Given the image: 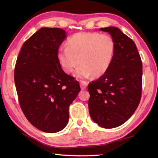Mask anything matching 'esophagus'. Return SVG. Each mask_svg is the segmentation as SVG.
Wrapping results in <instances>:
<instances>
[{"instance_id":"esophagus-1","label":"esophagus","mask_w":158,"mask_h":158,"mask_svg":"<svg viewBox=\"0 0 158 158\" xmlns=\"http://www.w3.org/2000/svg\"><path fill=\"white\" fill-rule=\"evenodd\" d=\"M88 85V83L86 81H80V86H81V89L82 90L84 89H85V88H86V86Z\"/></svg>"}]
</instances>
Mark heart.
<instances>
[{"mask_svg": "<svg viewBox=\"0 0 158 158\" xmlns=\"http://www.w3.org/2000/svg\"><path fill=\"white\" fill-rule=\"evenodd\" d=\"M116 43L109 34L79 32L67 40V47L58 51V59L67 73L77 69L76 76L85 78L92 75L100 77L105 74L113 60Z\"/></svg>", "mask_w": 158, "mask_h": 158, "instance_id": "heart-1", "label": "heart"}]
</instances>
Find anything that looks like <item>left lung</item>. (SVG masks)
<instances>
[{
    "instance_id": "obj_1",
    "label": "left lung",
    "mask_w": 158,
    "mask_h": 158,
    "mask_svg": "<svg viewBox=\"0 0 158 158\" xmlns=\"http://www.w3.org/2000/svg\"><path fill=\"white\" fill-rule=\"evenodd\" d=\"M116 43L107 71L88 85L89 108L93 121L105 128L126 122L139 105L142 92V62L132 39L116 27L101 28Z\"/></svg>"
}]
</instances>
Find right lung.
Returning <instances> with one entry per match:
<instances>
[{"label":"right lung","instance_id":"right-lung-1","mask_svg":"<svg viewBox=\"0 0 158 158\" xmlns=\"http://www.w3.org/2000/svg\"><path fill=\"white\" fill-rule=\"evenodd\" d=\"M65 31L42 28L23 43L15 68L21 110L37 129L59 132L69 120V106L80 91L79 82L65 73L58 51Z\"/></svg>","mask_w":158,"mask_h":158}]
</instances>
